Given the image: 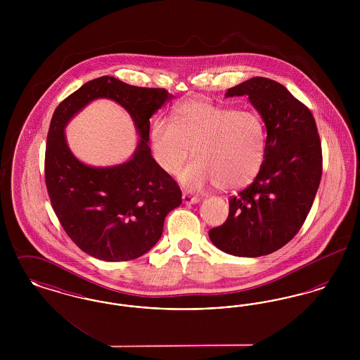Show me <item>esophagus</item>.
<instances>
[{"instance_id": "esophagus-1", "label": "esophagus", "mask_w": 360, "mask_h": 360, "mask_svg": "<svg viewBox=\"0 0 360 360\" xmlns=\"http://www.w3.org/2000/svg\"><path fill=\"white\" fill-rule=\"evenodd\" d=\"M182 201H184V204L190 205V204H197L200 201V198L197 195H190L185 193V194H182Z\"/></svg>"}]
</instances>
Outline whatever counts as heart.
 <instances>
[{"label": "heart", "mask_w": 360, "mask_h": 360, "mask_svg": "<svg viewBox=\"0 0 360 360\" xmlns=\"http://www.w3.org/2000/svg\"><path fill=\"white\" fill-rule=\"evenodd\" d=\"M151 146L156 163L169 175L179 172L191 151L195 160L179 176L184 186L213 182L217 188L236 190L252 184L262 170L267 129L255 110L188 101L176 108L172 124L155 121Z\"/></svg>", "instance_id": "heart-1"}]
</instances>
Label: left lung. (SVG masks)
<instances>
[{"label": "left lung", "instance_id": "obj_1", "mask_svg": "<svg viewBox=\"0 0 360 360\" xmlns=\"http://www.w3.org/2000/svg\"><path fill=\"white\" fill-rule=\"evenodd\" d=\"M240 96L264 120L266 159L254 182L229 200L226 221L209 238L229 255L263 257L288 244L308 217L321 181V143L313 115L285 86L254 77L225 93Z\"/></svg>", "mask_w": 360, "mask_h": 360}]
</instances>
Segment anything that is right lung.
Segmentation results:
<instances>
[{
  "mask_svg": "<svg viewBox=\"0 0 360 360\" xmlns=\"http://www.w3.org/2000/svg\"><path fill=\"white\" fill-rule=\"evenodd\" d=\"M165 89L137 87L115 77L86 82L58 105L46 147V185L63 229L84 252L106 262H124L150 251L163 232L166 216L182 204L176 182L155 162L150 119L172 100ZM109 98L133 117L141 140L124 164L87 167L70 153L64 129L87 103Z\"/></svg>",
  "mask_w": 360,
  "mask_h": 360,
  "instance_id": "obj_1",
  "label": "right lung"
}]
</instances>
